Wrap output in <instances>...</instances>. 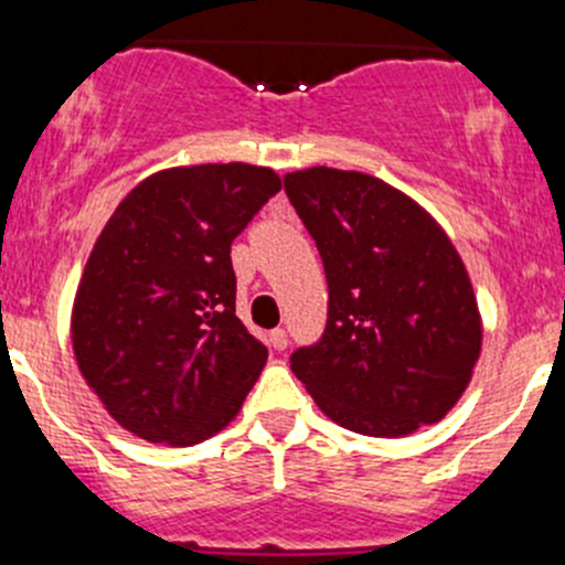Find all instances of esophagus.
Masks as SVG:
<instances>
[{
	"instance_id": "34e87169",
	"label": "esophagus",
	"mask_w": 565,
	"mask_h": 565,
	"mask_svg": "<svg viewBox=\"0 0 565 565\" xmlns=\"http://www.w3.org/2000/svg\"><path fill=\"white\" fill-rule=\"evenodd\" d=\"M289 344L287 339V331L284 328H276V331H270V348L273 350H284Z\"/></svg>"
}]
</instances>
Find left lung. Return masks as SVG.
Wrapping results in <instances>:
<instances>
[{
  "instance_id": "1",
  "label": "left lung",
  "mask_w": 565,
  "mask_h": 565,
  "mask_svg": "<svg viewBox=\"0 0 565 565\" xmlns=\"http://www.w3.org/2000/svg\"><path fill=\"white\" fill-rule=\"evenodd\" d=\"M284 190L322 256L326 331L292 353L322 414L381 439L439 422L480 359L478 300L445 228L392 184L306 168Z\"/></svg>"
}]
</instances>
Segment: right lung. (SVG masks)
Returning a JSON list of instances; mask_svg holds the SVG:
<instances>
[{
	"label": "right lung",
	"mask_w": 565,
	"mask_h": 565,
	"mask_svg": "<svg viewBox=\"0 0 565 565\" xmlns=\"http://www.w3.org/2000/svg\"><path fill=\"white\" fill-rule=\"evenodd\" d=\"M278 190L276 171L245 162L171 168L113 212L76 289L71 339L120 428L190 447L243 408L267 348L234 311L232 243Z\"/></svg>",
	"instance_id": "1"
}]
</instances>
